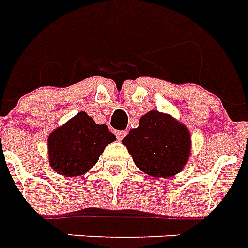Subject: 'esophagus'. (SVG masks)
I'll return each mask as SVG.
<instances>
[{
  "label": "esophagus",
  "mask_w": 248,
  "mask_h": 248,
  "mask_svg": "<svg viewBox=\"0 0 248 248\" xmlns=\"http://www.w3.org/2000/svg\"><path fill=\"white\" fill-rule=\"evenodd\" d=\"M126 135H127V131H124H124H116V136L118 140H122Z\"/></svg>",
  "instance_id": "34e87169"
}]
</instances>
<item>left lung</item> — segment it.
<instances>
[{
	"mask_svg": "<svg viewBox=\"0 0 248 248\" xmlns=\"http://www.w3.org/2000/svg\"><path fill=\"white\" fill-rule=\"evenodd\" d=\"M122 144L141 171L155 177H170L184 169L190 155L188 128L169 114L151 110L130 130Z\"/></svg>",
	"mask_w": 248,
	"mask_h": 248,
	"instance_id": "1",
	"label": "left lung"
}]
</instances>
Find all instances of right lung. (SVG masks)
Returning a JSON list of instances; mask_svg holds the SVG:
<instances>
[{
  "mask_svg": "<svg viewBox=\"0 0 248 248\" xmlns=\"http://www.w3.org/2000/svg\"><path fill=\"white\" fill-rule=\"evenodd\" d=\"M116 135L105 124H97L87 113L79 112L48 135V162L64 176L87 172Z\"/></svg>",
  "mask_w": 248,
  "mask_h": 248,
  "instance_id": "1",
  "label": "right lung"
}]
</instances>
